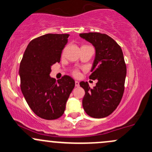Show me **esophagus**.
Masks as SVG:
<instances>
[{"mask_svg":"<svg viewBox=\"0 0 152 152\" xmlns=\"http://www.w3.org/2000/svg\"><path fill=\"white\" fill-rule=\"evenodd\" d=\"M75 85H76V87H79V82L78 81H75Z\"/></svg>","mask_w":152,"mask_h":152,"instance_id":"34e87169","label":"esophagus"}]
</instances>
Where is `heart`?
Returning <instances> with one entry per match:
<instances>
[{"mask_svg": "<svg viewBox=\"0 0 152 152\" xmlns=\"http://www.w3.org/2000/svg\"><path fill=\"white\" fill-rule=\"evenodd\" d=\"M73 76H78L79 75V72L77 70H75V71H73Z\"/></svg>", "mask_w": 152, "mask_h": 152, "instance_id": "obj_1", "label": "heart"}]
</instances>
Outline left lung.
Instances as JSON below:
<instances>
[{"label":"left lung","mask_w":152,"mask_h":152,"mask_svg":"<svg viewBox=\"0 0 152 152\" xmlns=\"http://www.w3.org/2000/svg\"><path fill=\"white\" fill-rule=\"evenodd\" d=\"M79 36L92 44L96 51L89 76L90 79H97L96 86L92 89L87 82H80L85 91L83 108L91 117H105L116 109L124 93L127 67L122 50L104 33H80Z\"/></svg>","instance_id":"obj_1"}]
</instances>
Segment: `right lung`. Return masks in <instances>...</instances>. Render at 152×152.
<instances>
[{"instance_id":"add662e5","label":"right lung","mask_w":152,"mask_h":152,"mask_svg":"<svg viewBox=\"0 0 152 152\" xmlns=\"http://www.w3.org/2000/svg\"><path fill=\"white\" fill-rule=\"evenodd\" d=\"M69 34L44 35L29 43L20 65V88L32 111L48 120L60 118L75 87V81L65 75L60 80L49 76L51 67L60 63Z\"/></svg>"}]
</instances>
